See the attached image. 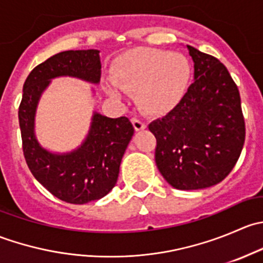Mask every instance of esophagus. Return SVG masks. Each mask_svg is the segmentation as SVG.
<instances>
[{"mask_svg":"<svg viewBox=\"0 0 263 263\" xmlns=\"http://www.w3.org/2000/svg\"><path fill=\"white\" fill-rule=\"evenodd\" d=\"M131 122H132V124H134V128L136 129V131H142V129L146 128V124H145L142 121H140V119L132 118Z\"/></svg>","mask_w":263,"mask_h":263,"instance_id":"obj_1","label":"esophagus"}]
</instances>
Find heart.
Segmentation results:
<instances>
[{
  "label": "heart",
  "mask_w": 263,
  "mask_h": 263,
  "mask_svg": "<svg viewBox=\"0 0 263 263\" xmlns=\"http://www.w3.org/2000/svg\"><path fill=\"white\" fill-rule=\"evenodd\" d=\"M113 79L105 91L121 99L122 91L136 92L137 107L148 116L171 112L183 98L191 79V63L182 53L137 48L116 61Z\"/></svg>",
  "instance_id": "heart-1"
}]
</instances>
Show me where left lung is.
Wrapping results in <instances>:
<instances>
[{"instance_id": "left-lung-1", "label": "left lung", "mask_w": 263, "mask_h": 263, "mask_svg": "<svg viewBox=\"0 0 263 263\" xmlns=\"http://www.w3.org/2000/svg\"><path fill=\"white\" fill-rule=\"evenodd\" d=\"M193 84L163 118L148 124L156 137L155 163L177 190H202L232 172L246 139L240 95L217 58L187 46Z\"/></svg>"}]
</instances>
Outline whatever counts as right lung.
<instances>
[{
	"label": "right lung",
	"mask_w": 263,
	"mask_h": 263,
	"mask_svg": "<svg viewBox=\"0 0 263 263\" xmlns=\"http://www.w3.org/2000/svg\"><path fill=\"white\" fill-rule=\"evenodd\" d=\"M100 68L98 49L57 53L29 73L18 107L23 151L31 174L53 196L75 205L99 200L112 191L135 128L127 117L108 118L94 112L80 146L71 153H50L42 147L34 132L36 107L52 79L70 76L99 84Z\"/></svg>",
	"instance_id": "right-lung-1"
}]
</instances>
